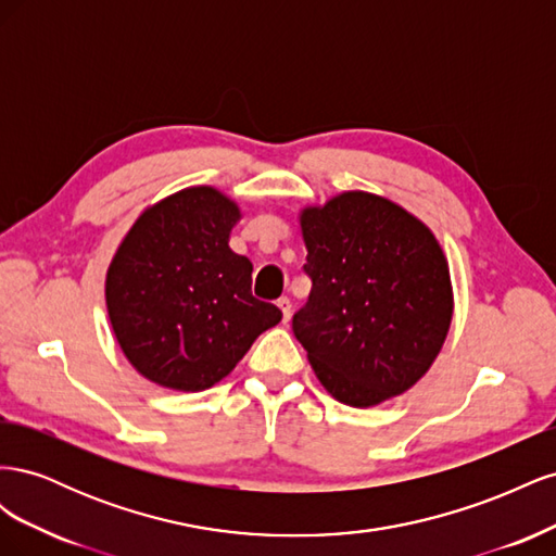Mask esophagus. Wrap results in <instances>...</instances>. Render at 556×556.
<instances>
[{
  "mask_svg": "<svg viewBox=\"0 0 556 556\" xmlns=\"http://www.w3.org/2000/svg\"><path fill=\"white\" fill-rule=\"evenodd\" d=\"M278 308H280V313H282V323L288 325L290 317H292V304H290V299H288V296L278 299Z\"/></svg>",
  "mask_w": 556,
  "mask_h": 556,
  "instance_id": "esophagus-1",
  "label": "esophagus"
}]
</instances>
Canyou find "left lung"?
Listing matches in <instances>:
<instances>
[{
	"label": "left lung",
	"instance_id": "left-lung-1",
	"mask_svg": "<svg viewBox=\"0 0 556 556\" xmlns=\"http://www.w3.org/2000/svg\"><path fill=\"white\" fill-rule=\"evenodd\" d=\"M299 229L313 290L292 329L319 384L355 408L408 392L452 325L439 239L396 201L364 190L304 206Z\"/></svg>",
	"mask_w": 556,
	"mask_h": 556
}]
</instances>
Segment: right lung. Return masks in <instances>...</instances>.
Segmentation results:
<instances>
[{
  "mask_svg": "<svg viewBox=\"0 0 556 556\" xmlns=\"http://www.w3.org/2000/svg\"><path fill=\"white\" fill-rule=\"evenodd\" d=\"M237 201L192 185L143 208L106 271V311L127 362L160 387L204 392L282 313L252 296V262L229 248Z\"/></svg>",
  "mask_w": 556,
  "mask_h": 556,
  "instance_id": "1",
  "label": "right lung"
}]
</instances>
